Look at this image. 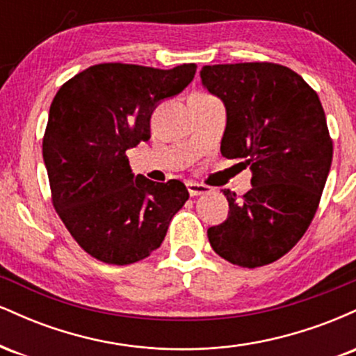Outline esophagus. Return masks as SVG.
I'll list each match as a JSON object with an SVG mask.
<instances>
[{
	"mask_svg": "<svg viewBox=\"0 0 356 356\" xmlns=\"http://www.w3.org/2000/svg\"><path fill=\"white\" fill-rule=\"evenodd\" d=\"M187 191H189L191 197H195V195H202V194H209L211 189L207 186H202V184H195V182H187Z\"/></svg>",
	"mask_w": 356,
	"mask_h": 356,
	"instance_id": "obj_1",
	"label": "esophagus"
}]
</instances>
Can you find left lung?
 <instances>
[{"label":"left lung","instance_id":"8db88e82","mask_svg":"<svg viewBox=\"0 0 356 356\" xmlns=\"http://www.w3.org/2000/svg\"><path fill=\"white\" fill-rule=\"evenodd\" d=\"M201 79L226 105L220 154L252 170L246 194L224 191L229 216L207 238L231 264L266 266L296 246L316 214L333 159L325 110L296 72L271 61L206 65Z\"/></svg>","mask_w":356,"mask_h":356}]
</instances>
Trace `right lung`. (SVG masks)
<instances>
[{"instance_id": "obj_1", "label": "right lung", "mask_w": 356, "mask_h": 356, "mask_svg": "<svg viewBox=\"0 0 356 356\" xmlns=\"http://www.w3.org/2000/svg\"><path fill=\"white\" fill-rule=\"evenodd\" d=\"M195 68L99 63L65 81L51 102L43 161L53 207L102 263L125 266L152 254L189 199L181 181L134 177L127 149L149 140L155 105L181 93Z\"/></svg>"}]
</instances>
